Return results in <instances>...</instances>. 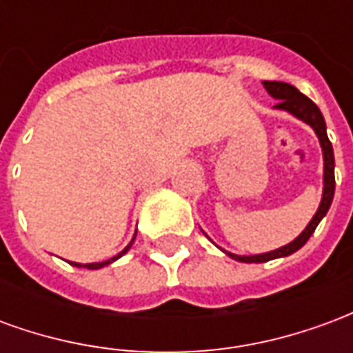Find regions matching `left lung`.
Segmentation results:
<instances>
[{
    "label": "left lung",
    "instance_id": "left-lung-1",
    "mask_svg": "<svg viewBox=\"0 0 353 353\" xmlns=\"http://www.w3.org/2000/svg\"><path fill=\"white\" fill-rule=\"evenodd\" d=\"M266 88V92L270 94L272 98L278 100V103L274 105L276 109H283V111H289L291 115H295L296 119H301L306 124H310L314 132L318 134L319 143H321V149H323V196H321V204H319L318 212L312 217V221L308 223V227L301 232V236H296L291 244L283 245L280 250H274V252L263 253V255H250V257H244V255H234V253L225 252L229 257H232L234 261H240V263H266V261L278 259V257H288L291 253H295L296 250H301L308 238L314 234V230L319 225V221L325 217V214L329 212V206L333 202L334 194V154H333V145L327 138L325 130V121H323V115L319 108L310 100L306 98L303 92H299L293 85H288V83H280V81H265L263 83Z\"/></svg>",
    "mask_w": 353,
    "mask_h": 353
}]
</instances>
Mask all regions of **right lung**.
<instances>
[{"label":"right lung","instance_id":"right-lung-1","mask_svg":"<svg viewBox=\"0 0 353 353\" xmlns=\"http://www.w3.org/2000/svg\"><path fill=\"white\" fill-rule=\"evenodd\" d=\"M136 238V236H134ZM134 238H132V242H134ZM132 242L128 245H126V248H124L123 252L119 253V255H117V257H113V259H109V261H103V263H92V265H81V263H72L73 266H79V268H101V266H105V265H109V263H113V261H117L119 259V257H123L124 253L128 252V250H130V245H132Z\"/></svg>","mask_w":353,"mask_h":353}]
</instances>
